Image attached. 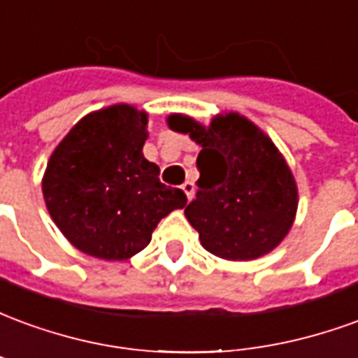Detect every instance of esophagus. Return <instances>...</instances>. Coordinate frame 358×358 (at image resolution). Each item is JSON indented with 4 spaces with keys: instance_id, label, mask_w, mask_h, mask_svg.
I'll return each mask as SVG.
<instances>
[{
    "instance_id": "34e87169",
    "label": "esophagus",
    "mask_w": 358,
    "mask_h": 358,
    "mask_svg": "<svg viewBox=\"0 0 358 358\" xmlns=\"http://www.w3.org/2000/svg\"><path fill=\"white\" fill-rule=\"evenodd\" d=\"M194 189H195L194 182H189V180H186V182L182 184V192L186 194L187 199H192V197H194Z\"/></svg>"
}]
</instances>
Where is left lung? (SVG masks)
<instances>
[{"instance_id":"8db88e82","label":"left lung","mask_w":358,"mask_h":358,"mask_svg":"<svg viewBox=\"0 0 358 358\" xmlns=\"http://www.w3.org/2000/svg\"><path fill=\"white\" fill-rule=\"evenodd\" d=\"M166 122L201 148L197 192L184 215L203 248L226 261L268 255L292 230L299 205L297 182L274 141L236 110L209 124L186 115Z\"/></svg>"}]
</instances>
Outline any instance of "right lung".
Listing matches in <instances>:
<instances>
[{
	"mask_svg": "<svg viewBox=\"0 0 358 358\" xmlns=\"http://www.w3.org/2000/svg\"><path fill=\"white\" fill-rule=\"evenodd\" d=\"M148 113L128 103L92 110L53 149L42 178L50 217L71 245L95 259L126 261L151 241L169 213L186 207L143 157Z\"/></svg>",
	"mask_w": 358,
	"mask_h": 358,
	"instance_id": "add662e5",
	"label": "right lung"
}]
</instances>
